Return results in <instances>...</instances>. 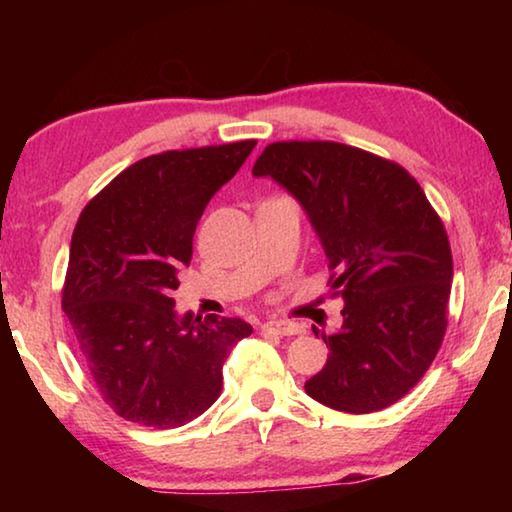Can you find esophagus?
Masks as SVG:
<instances>
[{
  "label": "esophagus",
  "mask_w": 512,
  "mask_h": 512,
  "mask_svg": "<svg viewBox=\"0 0 512 512\" xmlns=\"http://www.w3.org/2000/svg\"><path fill=\"white\" fill-rule=\"evenodd\" d=\"M264 332H271V334H280V336H293V334H300L302 329L300 325L291 323V320H266L262 325Z\"/></svg>",
  "instance_id": "34e87169"
}]
</instances>
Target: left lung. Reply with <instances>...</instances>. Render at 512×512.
<instances>
[{
    "label": "left lung",
    "mask_w": 512,
    "mask_h": 512,
    "mask_svg": "<svg viewBox=\"0 0 512 512\" xmlns=\"http://www.w3.org/2000/svg\"><path fill=\"white\" fill-rule=\"evenodd\" d=\"M253 176L275 180L305 210L343 298V325L323 334L327 363L307 395L345 413L386 409L443 343L454 277L443 221L409 171L348 144H271Z\"/></svg>",
    "instance_id": "1"
}]
</instances>
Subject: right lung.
I'll return each instance as SVG.
<instances>
[{"label": "right lung", "mask_w": 512, "mask_h": 512, "mask_svg": "<svg viewBox=\"0 0 512 512\" xmlns=\"http://www.w3.org/2000/svg\"><path fill=\"white\" fill-rule=\"evenodd\" d=\"M255 140L135 162L76 223L63 309L94 384L117 415L173 429L221 395L223 363L246 320L178 314L171 291L192 262L198 219Z\"/></svg>", "instance_id": "1"}]
</instances>
